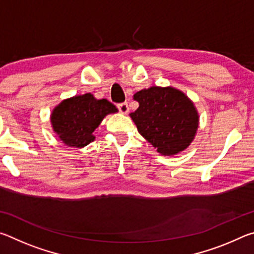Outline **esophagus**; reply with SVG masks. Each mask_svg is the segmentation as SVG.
I'll list each match as a JSON object with an SVG mask.
<instances>
[{"label":"esophagus","instance_id":"esophagus-1","mask_svg":"<svg viewBox=\"0 0 254 254\" xmlns=\"http://www.w3.org/2000/svg\"><path fill=\"white\" fill-rule=\"evenodd\" d=\"M118 109H119L120 112H121V113L127 114V112H128V105H127V102L120 103V104H118Z\"/></svg>","mask_w":254,"mask_h":254}]
</instances>
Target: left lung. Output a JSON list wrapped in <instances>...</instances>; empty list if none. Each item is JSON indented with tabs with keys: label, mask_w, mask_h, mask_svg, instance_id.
<instances>
[{
	"label": "left lung",
	"mask_w": 254,
	"mask_h": 254,
	"mask_svg": "<svg viewBox=\"0 0 254 254\" xmlns=\"http://www.w3.org/2000/svg\"><path fill=\"white\" fill-rule=\"evenodd\" d=\"M137 110L130 114L137 131L157 151L171 156L186 149L198 127L194 104L178 89L150 87L134 94Z\"/></svg>",
	"instance_id": "obj_1"
}]
</instances>
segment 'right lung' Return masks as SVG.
<instances>
[{
    "label": "right lung",
    "instance_id": "obj_1",
    "mask_svg": "<svg viewBox=\"0 0 254 254\" xmlns=\"http://www.w3.org/2000/svg\"><path fill=\"white\" fill-rule=\"evenodd\" d=\"M115 112L118 109L112 103L88 93L60 103L51 114V123L64 143L83 148L95 139L93 132L105 115Z\"/></svg>",
    "mask_w": 254,
    "mask_h": 254
}]
</instances>
